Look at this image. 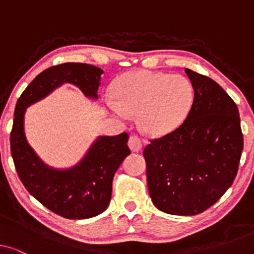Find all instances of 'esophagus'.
Masks as SVG:
<instances>
[{
  "label": "esophagus",
  "mask_w": 254,
  "mask_h": 254,
  "mask_svg": "<svg viewBox=\"0 0 254 254\" xmlns=\"http://www.w3.org/2000/svg\"><path fill=\"white\" fill-rule=\"evenodd\" d=\"M128 147H129L131 151H140L142 149V142L140 137L130 136L129 141H128Z\"/></svg>",
  "instance_id": "esophagus-1"
}]
</instances>
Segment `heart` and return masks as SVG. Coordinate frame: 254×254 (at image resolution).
<instances>
[{
    "instance_id": "heart-1",
    "label": "heart",
    "mask_w": 254,
    "mask_h": 254,
    "mask_svg": "<svg viewBox=\"0 0 254 254\" xmlns=\"http://www.w3.org/2000/svg\"><path fill=\"white\" fill-rule=\"evenodd\" d=\"M116 96L105 97L114 117L128 121L138 113L142 129L152 136H163L177 129L186 119L193 103L189 79L149 70H134L114 83Z\"/></svg>"
}]
</instances>
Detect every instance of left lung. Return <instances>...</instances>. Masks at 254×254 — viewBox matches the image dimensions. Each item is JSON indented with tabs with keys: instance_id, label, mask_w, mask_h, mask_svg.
<instances>
[{
	"instance_id": "8db88e82",
	"label": "left lung",
	"mask_w": 254,
	"mask_h": 254,
	"mask_svg": "<svg viewBox=\"0 0 254 254\" xmlns=\"http://www.w3.org/2000/svg\"><path fill=\"white\" fill-rule=\"evenodd\" d=\"M194 99L182 126L151 140L143 156L152 203L171 215L200 214L232 185L243 151L234 100L213 79L185 69Z\"/></svg>"
}]
</instances>
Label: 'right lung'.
Masks as SVG:
<instances>
[{
    "label": "right lung",
    "mask_w": 254,
    "mask_h": 254,
    "mask_svg": "<svg viewBox=\"0 0 254 254\" xmlns=\"http://www.w3.org/2000/svg\"><path fill=\"white\" fill-rule=\"evenodd\" d=\"M103 72L95 65L74 62L48 68L24 90L13 114L10 147L20 182L41 204L69 220L97 216L109 207L114 173L130 154L128 134L98 136L77 164L54 169L45 164L27 143L24 116L27 107L64 83L74 84L88 98L97 99Z\"/></svg>",
    "instance_id": "1"
}]
</instances>
